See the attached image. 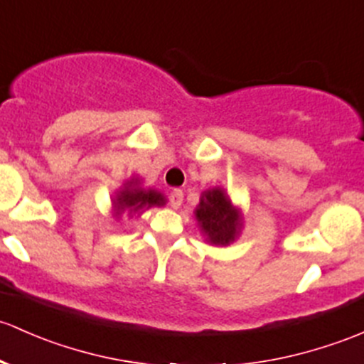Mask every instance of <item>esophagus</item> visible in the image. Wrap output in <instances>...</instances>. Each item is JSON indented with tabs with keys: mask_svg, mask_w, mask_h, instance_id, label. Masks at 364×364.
I'll return each mask as SVG.
<instances>
[{
	"mask_svg": "<svg viewBox=\"0 0 364 364\" xmlns=\"http://www.w3.org/2000/svg\"><path fill=\"white\" fill-rule=\"evenodd\" d=\"M169 204L172 209H178L183 204V190L176 188L169 193Z\"/></svg>",
	"mask_w": 364,
	"mask_h": 364,
	"instance_id": "34e87169",
	"label": "esophagus"
}]
</instances>
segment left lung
Listing matches in <instances>:
<instances>
[{
    "label": "left lung",
    "instance_id": "8db88e82",
    "mask_svg": "<svg viewBox=\"0 0 364 364\" xmlns=\"http://www.w3.org/2000/svg\"><path fill=\"white\" fill-rule=\"evenodd\" d=\"M200 230L208 237V242L216 246H227L235 240L242 228L240 213L232 205L225 190L213 188L202 193L200 202L195 209Z\"/></svg>",
    "mask_w": 364,
    "mask_h": 364
}]
</instances>
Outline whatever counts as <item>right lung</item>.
Returning <instances> with one entry per match:
<instances>
[{
    "instance_id": "1",
    "label": "right lung",
    "mask_w": 364,
    "mask_h": 364,
    "mask_svg": "<svg viewBox=\"0 0 364 364\" xmlns=\"http://www.w3.org/2000/svg\"><path fill=\"white\" fill-rule=\"evenodd\" d=\"M166 197L156 190H144L139 186V179L125 183L124 190H120L113 200L117 214L127 213L129 216L139 214L143 209H150L153 205H164Z\"/></svg>"
}]
</instances>
